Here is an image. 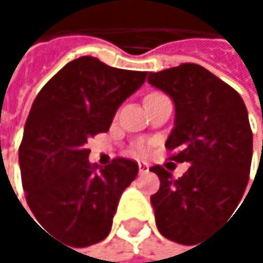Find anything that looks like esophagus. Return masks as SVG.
I'll return each mask as SVG.
<instances>
[{"label": "esophagus", "mask_w": 263, "mask_h": 263, "mask_svg": "<svg viewBox=\"0 0 263 263\" xmlns=\"http://www.w3.org/2000/svg\"><path fill=\"white\" fill-rule=\"evenodd\" d=\"M138 172H140V175L147 174L149 172V166L146 163H138Z\"/></svg>", "instance_id": "esophagus-1"}]
</instances>
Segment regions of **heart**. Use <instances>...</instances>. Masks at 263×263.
<instances>
[{
    "mask_svg": "<svg viewBox=\"0 0 263 263\" xmlns=\"http://www.w3.org/2000/svg\"><path fill=\"white\" fill-rule=\"evenodd\" d=\"M147 151H149V146L146 143H140V144L135 146V154L137 155H146Z\"/></svg>",
    "mask_w": 263,
    "mask_h": 263,
    "instance_id": "b5f03b06",
    "label": "heart"
}]
</instances>
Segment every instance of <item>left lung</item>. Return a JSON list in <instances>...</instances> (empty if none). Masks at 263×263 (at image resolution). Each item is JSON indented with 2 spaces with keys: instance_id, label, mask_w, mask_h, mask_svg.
<instances>
[{
  "instance_id": "obj_1",
  "label": "left lung",
  "mask_w": 263,
  "mask_h": 263,
  "mask_svg": "<svg viewBox=\"0 0 263 263\" xmlns=\"http://www.w3.org/2000/svg\"><path fill=\"white\" fill-rule=\"evenodd\" d=\"M147 80L175 103L169 160L190 164L178 180L161 166L151 167L160 178L151 204L160 233L189 245L242 199L253 157L248 112L237 91L196 64L151 73Z\"/></svg>"
}]
</instances>
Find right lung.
<instances>
[{
    "instance_id": "1",
    "label": "right lung",
    "mask_w": 263,
    "mask_h": 263,
    "mask_svg": "<svg viewBox=\"0 0 263 263\" xmlns=\"http://www.w3.org/2000/svg\"><path fill=\"white\" fill-rule=\"evenodd\" d=\"M146 74L82 56L58 71L33 102L20 146L27 204L50 235L70 247L108 236L119 199L138 174L128 158L105 167L91 164L86 143L109 129Z\"/></svg>"
}]
</instances>
